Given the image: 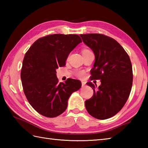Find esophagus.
Segmentation results:
<instances>
[{
  "instance_id": "obj_1",
  "label": "esophagus",
  "mask_w": 148,
  "mask_h": 148,
  "mask_svg": "<svg viewBox=\"0 0 148 148\" xmlns=\"http://www.w3.org/2000/svg\"><path fill=\"white\" fill-rule=\"evenodd\" d=\"M85 84H86V83L84 82V81H83V82H82V87H84V86H85Z\"/></svg>"
}]
</instances>
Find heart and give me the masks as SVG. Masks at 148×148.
I'll return each mask as SVG.
<instances>
[{"mask_svg":"<svg viewBox=\"0 0 148 148\" xmlns=\"http://www.w3.org/2000/svg\"><path fill=\"white\" fill-rule=\"evenodd\" d=\"M89 50L88 49H83L82 51V53H84V52H86V51H88ZM76 76L79 77V78H83L84 76V72L83 71H78L76 72Z\"/></svg>","mask_w":148,"mask_h":148,"instance_id":"b5f03b06","label":"heart"}]
</instances>
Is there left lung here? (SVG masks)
I'll use <instances>...</instances> for the list:
<instances>
[{"label":"left lung","instance_id":"8db88e82","mask_svg":"<svg viewBox=\"0 0 148 148\" xmlns=\"http://www.w3.org/2000/svg\"><path fill=\"white\" fill-rule=\"evenodd\" d=\"M80 36L95 56L90 71L91 80L101 81L97 89L92 82L86 83L92 88L93 95L85 101L86 109L97 119L110 118L123 108L130 95L133 81L130 57L123 48L109 36L100 34Z\"/></svg>","mask_w":148,"mask_h":148}]
</instances>
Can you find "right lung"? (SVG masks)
I'll return each mask as SVG.
<instances>
[{"mask_svg": "<svg viewBox=\"0 0 148 148\" xmlns=\"http://www.w3.org/2000/svg\"><path fill=\"white\" fill-rule=\"evenodd\" d=\"M81 42L76 34H51L36 40L27 51L21 71L23 90L41 115L54 118L62 114L69 97L81 87L80 81L71 78L59 83L56 75V69L65 65L69 53Z\"/></svg>", "mask_w": 148, "mask_h": 148, "instance_id": "add662e5", "label": "right lung"}]
</instances>
